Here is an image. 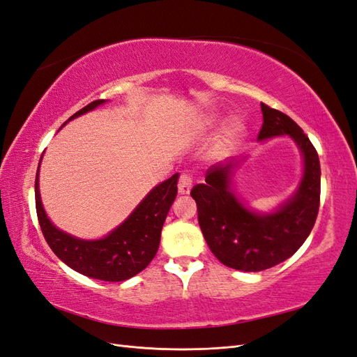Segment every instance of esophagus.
Segmentation results:
<instances>
[{"label":"esophagus","instance_id":"esophagus-1","mask_svg":"<svg viewBox=\"0 0 357 357\" xmlns=\"http://www.w3.org/2000/svg\"><path fill=\"white\" fill-rule=\"evenodd\" d=\"M191 185H193V178H191L188 173H181L178 179V190L181 195H188Z\"/></svg>","mask_w":357,"mask_h":357}]
</instances>
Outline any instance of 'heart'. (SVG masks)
<instances>
[{"label": "heart", "instance_id": "heart-1", "mask_svg": "<svg viewBox=\"0 0 357 357\" xmlns=\"http://www.w3.org/2000/svg\"><path fill=\"white\" fill-rule=\"evenodd\" d=\"M243 123L238 119H232V121L226 126V137L227 140H234L235 137H238L243 132Z\"/></svg>", "mask_w": 357, "mask_h": 357}]
</instances>
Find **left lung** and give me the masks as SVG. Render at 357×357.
I'll return each mask as SVG.
<instances>
[{
    "label": "left lung",
    "mask_w": 357,
    "mask_h": 357,
    "mask_svg": "<svg viewBox=\"0 0 357 357\" xmlns=\"http://www.w3.org/2000/svg\"><path fill=\"white\" fill-rule=\"evenodd\" d=\"M262 126L258 139L288 134L305 157V175L285 205L273 214L245 209L229 190L234 162L214 164L206 170L205 184L191 188L197 220L214 257L241 271H262L292 257L315 225L319 208L321 169L318 153L303 130L289 116L261 102Z\"/></svg>",
    "instance_id": "obj_1"
}]
</instances>
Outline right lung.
<instances>
[{"mask_svg":"<svg viewBox=\"0 0 357 357\" xmlns=\"http://www.w3.org/2000/svg\"><path fill=\"white\" fill-rule=\"evenodd\" d=\"M102 102H105L104 99L93 100L68 121L90 112ZM176 184L178 173L155 187L134 209V213L105 238L84 241L59 231L48 220L39 195L38 170L34 182L36 213L45 240L66 266L98 280L122 282L144 270L157 255L164 220L178 193Z\"/></svg>","mask_w":357,"mask_h":357,"instance_id":"right-lung-1","label":"right lung"}]
</instances>
